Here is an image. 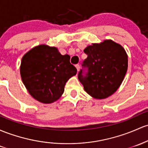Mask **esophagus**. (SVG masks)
Instances as JSON below:
<instances>
[{
  "label": "esophagus",
  "mask_w": 148,
  "mask_h": 148,
  "mask_svg": "<svg viewBox=\"0 0 148 148\" xmlns=\"http://www.w3.org/2000/svg\"><path fill=\"white\" fill-rule=\"evenodd\" d=\"M75 66H76V68H77V71H79V69H80V65H79V64H76V65H75Z\"/></svg>",
  "instance_id": "esophagus-1"
}]
</instances>
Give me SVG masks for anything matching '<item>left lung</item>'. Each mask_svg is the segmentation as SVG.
Returning <instances> with one entry per match:
<instances>
[{
  "mask_svg": "<svg viewBox=\"0 0 148 148\" xmlns=\"http://www.w3.org/2000/svg\"><path fill=\"white\" fill-rule=\"evenodd\" d=\"M84 51L88 57L82 64L84 69L78 74L79 82L90 96L108 98L120 86L127 71L126 51L112 40L93 43Z\"/></svg>",
  "mask_w": 148,
  "mask_h": 148,
  "instance_id": "obj_1",
  "label": "left lung"
}]
</instances>
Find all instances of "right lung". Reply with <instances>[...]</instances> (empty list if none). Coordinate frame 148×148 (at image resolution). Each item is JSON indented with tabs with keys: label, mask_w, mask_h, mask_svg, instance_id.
<instances>
[{
	"label": "right lung",
	"mask_w": 148,
	"mask_h": 148,
	"mask_svg": "<svg viewBox=\"0 0 148 148\" xmlns=\"http://www.w3.org/2000/svg\"><path fill=\"white\" fill-rule=\"evenodd\" d=\"M69 55L55 47L40 45L22 58L20 74L30 95L43 103L56 101L64 92L66 82L77 74Z\"/></svg>",
	"instance_id": "obj_1"
}]
</instances>
